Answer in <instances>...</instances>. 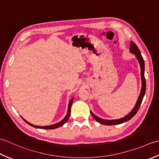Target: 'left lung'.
<instances>
[{
    "mask_svg": "<svg viewBox=\"0 0 159 159\" xmlns=\"http://www.w3.org/2000/svg\"><path fill=\"white\" fill-rule=\"evenodd\" d=\"M130 51L135 55L137 59L139 61V63L141 66V80H142V87H141V91L139 94V96L138 98L137 102L134 106V109L131 112L128 114L126 116H125L123 118H121V119L118 120H103L101 119V118L97 117L95 115L93 114L91 112L92 117L95 119L98 122H99L101 124H104V125H108V126H111V125H116V124H120L121 123H124L125 121H127L130 120L132 117L135 116V114L137 113L138 110H139V107L141 106V104L142 102L143 98L144 97L145 93H146V79H145L144 76V70H145V63H144V60L143 59L142 56L141 55L140 50L138 48L137 46L133 42H130Z\"/></svg>",
    "mask_w": 159,
    "mask_h": 159,
    "instance_id": "1",
    "label": "left lung"
}]
</instances>
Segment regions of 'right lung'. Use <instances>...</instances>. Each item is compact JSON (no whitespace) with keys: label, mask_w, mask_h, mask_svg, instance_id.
I'll return each instance as SVG.
<instances>
[{"label":"right lung","mask_w":159,"mask_h":159,"mask_svg":"<svg viewBox=\"0 0 159 159\" xmlns=\"http://www.w3.org/2000/svg\"><path fill=\"white\" fill-rule=\"evenodd\" d=\"M73 100H74V98L71 99V100L69 102V105H68V109H67V113L66 115V116L65 117V118L63 120H61L60 121V122L57 123V124H53V125H51V126H34V125H33L31 124H30L29 122H27L25 120L26 123H27L28 124H29L30 126H33L35 128H42V129H55V128H59L60 126H63V125L65 124L66 121L68 120L69 117H70V111H71V107H72V104L73 102Z\"/></svg>","instance_id":"1"}]
</instances>
